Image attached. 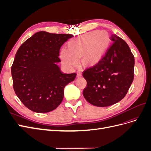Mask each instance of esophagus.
<instances>
[{"label": "esophagus", "instance_id": "1", "mask_svg": "<svg viewBox=\"0 0 151 151\" xmlns=\"http://www.w3.org/2000/svg\"><path fill=\"white\" fill-rule=\"evenodd\" d=\"M77 77H81V76H82V74H81V72H80V71H78L77 72Z\"/></svg>", "mask_w": 151, "mask_h": 151}]
</instances>
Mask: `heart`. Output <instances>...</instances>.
I'll return each mask as SVG.
<instances>
[{
    "label": "heart",
    "mask_w": 151,
    "mask_h": 151,
    "mask_svg": "<svg viewBox=\"0 0 151 151\" xmlns=\"http://www.w3.org/2000/svg\"><path fill=\"white\" fill-rule=\"evenodd\" d=\"M109 43V36L106 31H91L72 40L68 49L62 50L60 57L63 64L70 68L77 65L81 57L83 64L93 65L101 58Z\"/></svg>",
    "instance_id": "b5f03b06"
}]
</instances>
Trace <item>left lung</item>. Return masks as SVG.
<instances>
[{"label":"left lung","mask_w":151,"mask_h":151,"mask_svg":"<svg viewBox=\"0 0 151 151\" xmlns=\"http://www.w3.org/2000/svg\"><path fill=\"white\" fill-rule=\"evenodd\" d=\"M110 40L113 42L103 58L83 73L87 81L83 96L96 106H109L121 101L134 80L135 60L129 45L115 34Z\"/></svg>","instance_id":"8db88e82"}]
</instances>
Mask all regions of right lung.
Instances as JSON below:
<instances>
[{
  "label": "right lung",
  "mask_w": 151,
  "mask_h": 151,
  "mask_svg": "<svg viewBox=\"0 0 151 151\" xmlns=\"http://www.w3.org/2000/svg\"><path fill=\"white\" fill-rule=\"evenodd\" d=\"M69 34L39 31L17 50L11 67L13 88L26 107L36 113L56 109L64 95V88L76 77L63 73L57 63L62 45Z\"/></svg>",
  "instance_id": "obj_1"
}]
</instances>
